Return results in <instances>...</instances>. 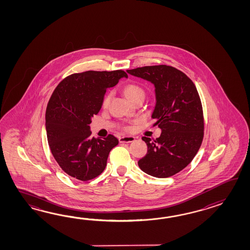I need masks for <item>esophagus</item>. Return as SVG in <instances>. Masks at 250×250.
<instances>
[{
	"label": "esophagus",
	"instance_id": "34e87169",
	"mask_svg": "<svg viewBox=\"0 0 250 250\" xmlns=\"http://www.w3.org/2000/svg\"><path fill=\"white\" fill-rule=\"evenodd\" d=\"M120 143H131L135 141V138L131 137V136H123L119 138Z\"/></svg>",
	"mask_w": 250,
	"mask_h": 250
}]
</instances>
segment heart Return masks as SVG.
<instances>
[{
  "label": "heart",
  "mask_w": 250,
  "mask_h": 250,
  "mask_svg": "<svg viewBox=\"0 0 250 250\" xmlns=\"http://www.w3.org/2000/svg\"><path fill=\"white\" fill-rule=\"evenodd\" d=\"M123 92L125 94V96H127V99L130 102H133L136 98H138L139 96H145V92H144L143 88L141 86L134 84V83H130L124 86L123 88ZM112 97V94L111 93H107L106 95L104 97L103 100V107H107L109 105V103L111 100Z\"/></svg>",
  "instance_id": "1"
}]
</instances>
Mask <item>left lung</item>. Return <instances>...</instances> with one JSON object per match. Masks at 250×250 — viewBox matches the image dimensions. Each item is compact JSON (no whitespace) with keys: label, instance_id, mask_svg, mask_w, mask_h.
I'll return each instance as SVG.
<instances>
[{"label":"left lung","instance_id":"obj_1","mask_svg":"<svg viewBox=\"0 0 250 250\" xmlns=\"http://www.w3.org/2000/svg\"><path fill=\"white\" fill-rule=\"evenodd\" d=\"M127 72L154 84L156 103L152 118L162 130L156 139L142 138L147 154L138 161V166L156 178L174 175L190 164L202 144L204 116L197 87L186 74L167 65Z\"/></svg>","mask_w":250,"mask_h":250}]
</instances>
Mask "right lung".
I'll return each mask as SVG.
<instances>
[{
    "mask_svg": "<svg viewBox=\"0 0 250 250\" xmlns=\"http://www.w3.org/2000/svg\"><path fill=\"white\" fill-rule=\"evenodd\" d=\"M127 75L122 69L88 70L65 78L53 91L45 112V127L51 152L68 175L90 181L105 169L110 151L119 140L91 137V119L103 104L107 88Z\"/></svg>",
    "mask_w": 250,
    "mask_h": 250,
    "instance_id": "right-lung-1",
    "label": "right lung"
}]
</instances>
